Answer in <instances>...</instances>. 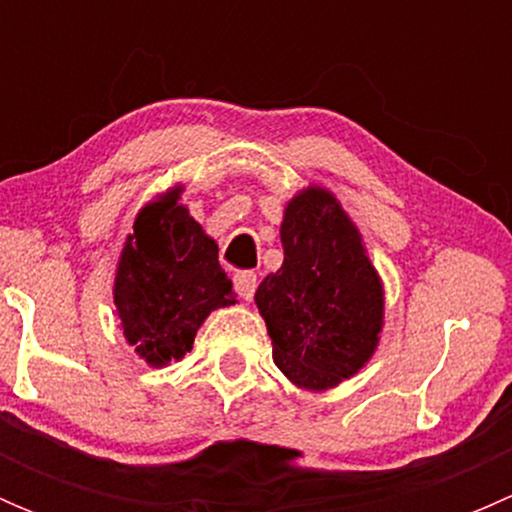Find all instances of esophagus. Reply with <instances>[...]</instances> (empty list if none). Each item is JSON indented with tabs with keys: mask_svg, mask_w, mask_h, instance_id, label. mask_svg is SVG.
<instances>
[{
	"mask_svg": "<svg viewBox=\"0 0 512 512\" xmlns=\"http://www.w3.org/2000/svg\"><path fill=\"white\" fill-rule=\"evenodd\" d=\"M235 289L245 302H252L255 297V289H257V275L255 272H237L235 275Z\"/></svg>",
	"mask_w": 512,
	"mask_h": 512,
	"instance_id": "1",
	"label": "esophagus"
}]
</instances>
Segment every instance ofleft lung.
<instances>
[{
    "mask_svg": "<svg viewBox=\"0 0 512 512\" xmlns=\"http://www.w3.org/2000/svg\"><path fill=\"white\" fill-rule=\"evenodd\" d=\"M280 240L285 262L255 292L272 359L297 389L329 391L376 354L384 282L359 227L324 185L287 200Z\"/></svg>",
    "mask_w": 512,
    "mask_h": 512,
    "instance_id": "obj_1",
    "label": "left lung"
}]
</instances>
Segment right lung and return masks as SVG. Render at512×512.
Returning a JSON list of instances; mask_svg holds the SVG:
<instances>
[{
  "mask_svg": "<svg viewBox=\"0 0 512 512\" xmlns=\"http://www.w3.org/2000/svg\"><path fill=\"white\" fill-rule=\"evenodd\" d=\"M183 190L170 185L138 210L113 277L123 339L151 369L183 359L205 319L237 302L218 242L180 203Z\"/></svg>",
  "mask_w": 512,
  "mask_h": 512,
  "instance_id": "obj_1",
  "label": "right lung"
}]
</instances>
